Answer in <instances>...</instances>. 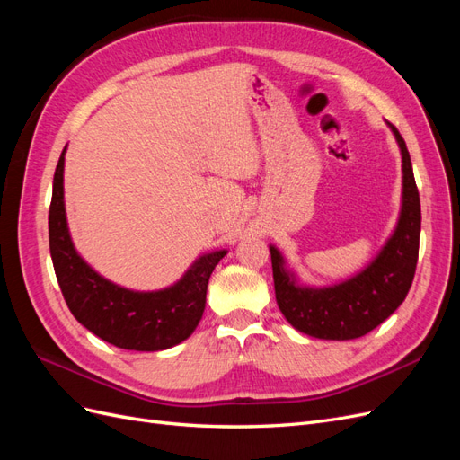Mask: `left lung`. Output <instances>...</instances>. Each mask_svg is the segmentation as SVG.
I'll return each mask as SVG.
<instances>
[{
    "label": "left lung",
    "instance_id": "1",
    "mask_svg": "<svg viewBox=\"0 0 460 460\" xmlns=\"http://www.w3.org/2000/svg\"><path fill=\"white\" fill-rule=\"evenodd\" d=\"M392 128L402 159V196L397 226L380 253L347 280L314 288L301 284L286 267L284 255L270 245L276 303L296 330L318 340H355L380 326L405 301L419 261L420 198L405 140Z\"/></svg>",
    "mask_w": 460,
    "mask_h": 460
}]
</instances>
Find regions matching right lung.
<instances>
[{"label": "right lung", "instance_id": "1", "mask_svg": "<svg viewBox=\"0 0 460 460\" xmlns=\"http://www.w3.org/2000/svg\"><path fill=\"white\" fill-rule=\"evenodd\" d=\"M65 151L53 176L49 252L63 297L78 323L103 341L130 351H163L188 340L205 311L207 284L226 249L199 255L180 280L157 291L117 286L78 255L65 213Z\"/></svg>", "mask_w": 460, "mask_h": 460}]
</instances>
